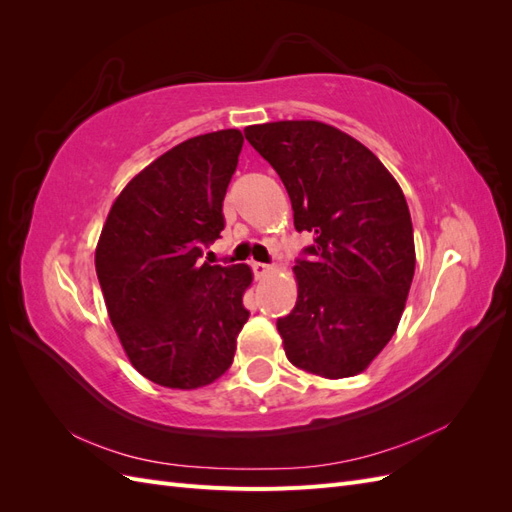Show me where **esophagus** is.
Listing matches in <instances>:
<instances>
[{"mask_svg":"<svg viewBox=\"0 0 512 512\" xmlns=\"http://www.w3.org/2000/svg\"><path fill=\"white\" fill-rule=\"evenodd\" d=\"M252 269H254L256 277H265V275L273 273V267L265 265V262H252Z\"/></svg>","mask_w":512,"mask_h":512,"instance_id":"obj_1","label":"esophagus"}]
</instances>
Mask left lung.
Returning a JSON list of instances; mask_svg holds the SVG:
<instances>
[{"instance_id":"left-lung-1","label":"left lung","mask_w":512,"mask_h":512,"mask_svg":"<svg viewBox=\"0 0 512 512\" xmlns=\"http://www.w3.org/2000/svg\"><path fill=\"white\" fill-rule=\"evenodd\" d=\"M280 175L294 228L314 232L292 267L297 305L277 320L288 361L339 380L361 374L404 314L416 252L406 196L363 143L329 123L297 119L245 128Z\"/></svg>"}]
</instances>
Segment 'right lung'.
<instances>
[{
  "instance_id": "right-lung-1",
  "label": "right lung",
  "mask_w": 512,
  "mask_h": 512,
  "mask_svg": "<svg viewBox=\"0 0 512 512\" xmlns=\"http://www.w3.org/2000/svg\"><path fill=\"white\" fill-rule=\"evenodd\" d=\"M241 130L200 134L168 149L115 198L96 245V273L119 342L138 374L192 391L232 365L250 312L247 265L203 262L220 237L222 203Z\"/></svg>"
}]
</instances>
